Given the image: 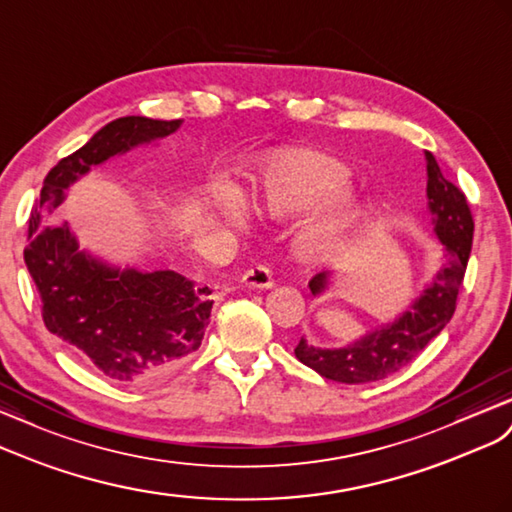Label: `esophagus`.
<instances>
[{
	"mask_svg": "<svg viewBox=\"0 0 512 512\" xmlns=\"http://www.w3.org/2000/svg\"><path fill=\"white\" fill-rule=\"evenodd\" d=\"M242 283L246 287H257V290H268V287H272V270L266 266V264H257V266H251L242 277Z\"/></svg>",
	"mask_w": 512,
	"mask_h": 512,
	"instance_id": "esophagus-1",
	"label": "esophagus"
}]
</instances>
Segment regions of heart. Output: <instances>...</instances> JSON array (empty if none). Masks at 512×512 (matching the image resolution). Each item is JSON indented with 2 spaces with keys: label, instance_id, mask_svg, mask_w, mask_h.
Masks as SVG:
<instances>
[{
  "label": "heart",
  "instance_id": "b5f03b06",
  "mask_svg": "<svg viewBox=\"0 0 512 512\" xmlns=\"http://www.w3.org/2000/svg\"><path fill=\"white\" fill-rule=\"evenodd\" d=\"M350 188V170L320 151H285L274 155L261 170L259 203L272 218H294L326 208L309 222L298 240L305 259H324L352 240L368 218V203L342 196ZM220 214L233 225L246 222L242 194L222 188L216 196Z\"/></svg>",
  "mask_w": 512,
  "mask_h": 512
}]
</instances>
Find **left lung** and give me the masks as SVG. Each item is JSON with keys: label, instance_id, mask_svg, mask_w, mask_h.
I'll return each instance as SVG.
<instances>
[{"label": "left lung", "instance_id": "1", "mask_svg": "<svg viewBox=\"0 0 512 512\" xmlns=\"http://www.w3.org/2000/svg\"><path fill=\"white\" fill-rule=\"evenodd\" d=\"M428 160V207L435 222L443 251V266L432 285L419 296L409 311L381 331L365 335L361 342L339 350H322L300 339L294 348L296 359L335 383L363 385L398 372L435 339L456 311L467 261L474 242V216L463 190L443 177L430 151ZM326 272L309 281V290L318 296L326 290Z\"/></svg>", "mask_w": 512, "mask_h": 512}]
</instances>
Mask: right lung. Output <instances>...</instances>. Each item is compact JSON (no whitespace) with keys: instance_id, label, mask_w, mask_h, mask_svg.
I'll use <instances>...</instances> for the list:
<instances>
[{"instance_id":"add662e5","label":"right lung","mask_w":512,"mask_h":512,"mask_svg":"<svg viewBox=\"0 0 512 512\" xmlns=\"http://www.w3.org/2000/svg\"><path fill=\"white\" fill-rule=\"evenodd\" d=\"M179 125L147 116L108 123L49 170L30 216L23 259L41 294L47 331L121 385L157 381L199 350L214 305L212 290L175 270L138 272L101 264L77 251L67 220L54 222L51 216L64 190L90 166L173 134Z\"/></svg>"}]
</instances>
